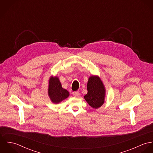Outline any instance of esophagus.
I'll use <instances>...</instances> for the list:
<instances>
[{
	"label": "esophagus",
	"instance_id": "esophagus-1",
	"mask_svg": "<svg viewBox=\"0 0 153 153\" xmlns=\"http://www.w3.org/2000/svg\"><path fill=\"white\" fill-rule=\"evenodd\" d=\"M73 95L75 97H78L79 96V92L78 91H76V92H73Z\"/></svg>",
	"mask_w": 153,
	"mask_h": 153
}]
</instances>
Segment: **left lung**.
Segmentation results:
<instances>
[{
  "instance_id": "1",
  "label": "left lung",
  "mask_w": 153,
  "mask_h": 153,
  "mask_svg": "<svg viewBox=\"0 0 153 153\" xmlns=\"http://www.w3.org/2000/svg\"><path fill=\"white\" fill-rule=\"evenodd\" d=\"M87 94L84 98L93 108L97 109L105 102L106 90L101 78L97 75L90 76L87 83Z\"/></svg>"
}]
</instances>
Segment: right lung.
Instances as JSON below:
<instances>
[{
    "mask_svg": "<svg viewBox=\"0 0 153 153\" xmlns=\"http://www.w3.org/2000/svg\"><path fill=\"white\" fill-rule=\"evenodd\" d=\"M48 95L51 101L54 104H59L69 96V92L62 87L61 83L57 76H51L49 79Z\"/></svg>",
    "mask_w": 153,
    "mask_h": 153,
    "instance_id": "add662e5",
    "label": "right lung"
}]
</instances>
